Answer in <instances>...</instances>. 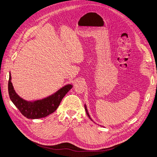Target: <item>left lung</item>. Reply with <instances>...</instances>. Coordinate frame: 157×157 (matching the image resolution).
<instances>
[{"label": "left lung", "instance_id": "1", "mask_svg": "<svg viewBox=\"0 0 157 157\" xmlns=\"http://www.w3.org/2000/svg\"><path fill=\"white\" fill-rule=\"evenodd\" d=\"M84 107H85V110H86V114H87V116H89V118H90V119H91V120H92V119H91V118L90 117V116H89V113H88V112H87V107H86V105H85V106H84Z\"/></svg>", "mask_w": 157, "mask_h": 157}]
</instances>
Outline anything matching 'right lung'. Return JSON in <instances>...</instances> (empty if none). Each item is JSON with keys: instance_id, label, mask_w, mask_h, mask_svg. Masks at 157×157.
Returning <instances> with one entry per match:
<instances>
[{"instance_id": "obj_1", "label": "right lung", "mask_w": 157, "mask_h": 157, "mask_svg": "<svg viewBox=\"0 0 157 157\" xmlns=\"http://www.w3.org/2000/svg\"><path fill=\"white\" fill-rule=\"evenodd\" d=\"M10 75L8 82V92L10 98L21 114L28 119H39L44 117L56 110L66 94L72 88V85H66L56 93L46 98L34 101L24 100L16 93L11 82Z\"/></svg>"}]
</instances>
